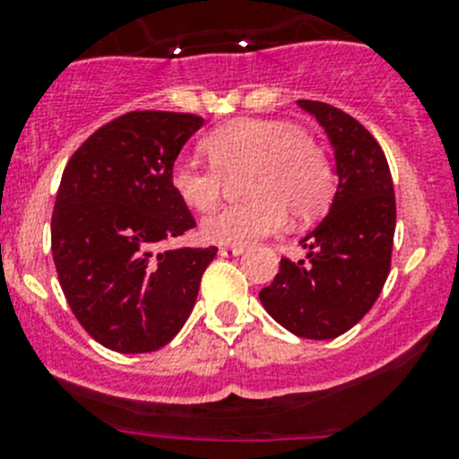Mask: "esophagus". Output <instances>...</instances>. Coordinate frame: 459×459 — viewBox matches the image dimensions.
I'll use <instances>...</instances> for the list:
<instances>
[{
  "instance_id": "34e87169",
  "label": "esophagus",
  "mask_w": 459,
  "mask_h": 459,
  "mask_svg": "<svg viewBox=\"0 0 459 459\" xmlns=\"http://www.w3.org/2000/svg\"><path fill=\"white\" fill-rule=\"evenodd\" d=\"M244 253V247H220L221 257H238Z\"/></svg>"
}]
</instances>
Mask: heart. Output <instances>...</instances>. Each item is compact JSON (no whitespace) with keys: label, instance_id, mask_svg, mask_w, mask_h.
I'll return each mask as SVG.
<instances>
[{"label":"heart","instance_id":"heart-1","mask_svg":"<svg viewBox=\"0 0 459 459\" xmlns=\"http://www.w3.org/2000/svg\"><path fill=\"white\" fill-rule=\"evenodd\" d=\"M211 166L178 157L169 184L184 206L208 211L220 200L224 179L244 173V204L208 212L200 224L206 242L244 247L277 233L286 215L308 221L328 206L333 173L322 146L302 128L280 119L244 117L208 133L202 142Z\"/></svg>","mask_w":459,"mask_h":459}]
</instances>
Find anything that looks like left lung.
Segmentation results:
<instances>
[{
  "instance_id": "1",
  "label": "left lung",
  "mask_w": 459,
  "mask_h": 459,
  "mask_svg": "<svg viewBox=\"0 0 459 459\" xmlns=\"http://www.w3.org/2000/svg\"><path fill=\"white\" fill-rule=\"evenodd\" d=\"M298 104L326 131L337 191L328 215L299 242L307 259L281 257L259 299L293 335L333 340L367 316L382 293L391 271L395 193L384 151L358 119L324 101Z\"/></svg>"
}]
</instances>
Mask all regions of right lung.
Segmentation results:
<instances>
[{
  "label": "right lung",
  "instance_id": "obj_1",
  "mask_svg": "<svg viewBox=\"0 0 459 459\" xmlns=\"http://www.w3.org/2000/svg\"><path fill=\"white\" fill-rule=\"evenodd\" d=\"M191 113L131 110L97 128L64 169L50 247L66 302L101 346L151 353L184 326L215 247L157 251L195 226L169 184L200 131Z\"/></svg>",
  "mask_w": 459,
  "mask_h": 459
}]
</instances>
